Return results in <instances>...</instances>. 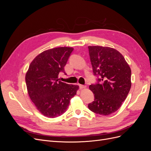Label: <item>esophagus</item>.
Here are the masks:
<instances>
[{
    "label": "esophagus",
    "instance_id": "esophagus-1",
    "mask_svg": "<svg viewBox=\"0 0 151 151\" xmlns=\"http://www.w3.org/2000/svg\"><path fill=\"white\" fill-rule=\"evenodd\" d=\"M79 88L80 89H84L86 88V86L84 85H82V84H79Z\"/></svg>",
    "mask_w": 151,
    "mask_h": 151
}]
</instances>
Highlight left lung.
<instances>
[{
  "mask_svg": "<svg viewBox=\"0 0 151 151\" xmlns=\"http://www.w3.org/2000/svg\"><path fill=\"white\" fill-rule=\"evenodd\" d=\"M94 75L98 83L89 86L94 101L88 104L91 111L109 115L119 109L131 88V69L122 55L108 47L89 46Z\"/></svg>",
  "mask_w": 151,
  "mask_h": 151,
  "instance_id": "8db88e82",
  "label": "left lung"
}]
</instances>
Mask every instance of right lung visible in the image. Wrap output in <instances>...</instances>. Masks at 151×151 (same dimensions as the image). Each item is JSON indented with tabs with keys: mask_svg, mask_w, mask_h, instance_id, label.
Instances as JSON below:
<instances>
[{
	"mask_svg": "<svg viewBox=\"0 0 151 151\" xmlns=\"http://www.w3.org/2000/svg\"><path fill=\"white\" fill-rule=\"evenodd\" d=\"M74 48L58 47L38 55L30 63L25 79L27 90L36 109L45 116L55 118L64 113L79 87L58 81L60 72Z\"/></svg>",
	"mask_w": 151,
	"mask_h": 151,
	"instance_id": "right-lung-1",
	"label": "right lung"
}]
</instances>
